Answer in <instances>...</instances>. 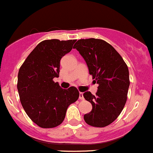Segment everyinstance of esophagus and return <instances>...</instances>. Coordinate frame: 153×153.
Segmentation results:
<instances>
[{
  "label": "esophagus",
  "instance_id": "obj_1",
  "mask_svg": "<svg viewBox=\"0 0 153 153\" xmlns=\"http://www.w3.org/2000/svg\"><path fill=\"white\" fill-rule=\"evenodd\" d=\"M79 99H81V100H84V93H83V92H80V93H79Z\"/></svg>",
  "mask_w": 153,
  "mask_h": 153
}]
</instances>
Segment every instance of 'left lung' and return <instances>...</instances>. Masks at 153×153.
Listing matches in <instances>:
<instances>
[{
  "label": "left lung",
  "mask_w": 153,
  "mask_h": 153,
  "mask_svg": "<svg viewBox=\"0 0 153 153\" xmlns=\"http://www.w3.org/2000/svg\"><path fill=\"white\" fill-rule=\"evenodd\" d=\"M85 60L89 72L98 84L95 95L84 93L92 109L84 115L87 124L104 127L121 114L127 99L129 69L122 57L105 41L95 38L80 39L74 45Z\"/></svg>",
  "instance_id": "1"
}]
</instances>
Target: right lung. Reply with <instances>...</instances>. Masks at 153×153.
Masks as SVG:
<instances>
[{"label": "right lung", "mask_w": 153, "mask_h": 153, "mask_svg": "<svg viewBox=\"0 0 153 153\" xmlns=\"http://www.w3.org/2000/svg\"><path fill=\"white\" fill-rule=\"evenodd\" d=\"M76 40H45L36 46L21 65L18 75L20 101L31 120L42 128H53L64 121L68 106L79 98L75 86L62 89L60 61Z\"/></svg>", "instance_id": "add662e5"}]
</instances>
